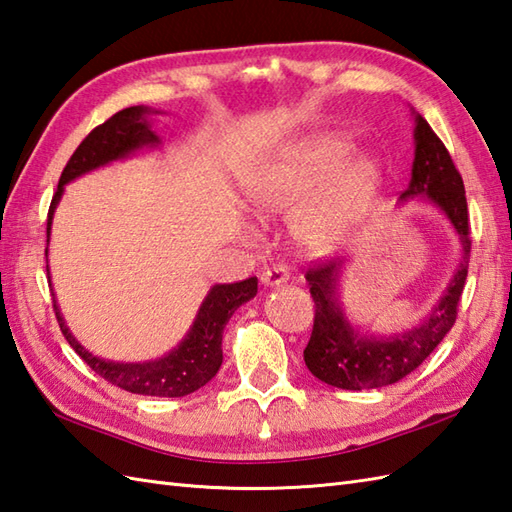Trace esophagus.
Returning a JSON list of instances; mask_svg holds the SVG:
<instances>
[{"label": "esophagus", "mask_w": 512, "mask_h": 512, "mask_svg": "<svg viewBox=\"0 0 512 512\" xmlns=\"http://www.w3.org/2000/svg\"><path fill=\"white\" fill-rule=\"evenodd\" d=\"M290 279V268L285 264H272L261 272V283L264 285H281Z\"/></svg>", "instance_id": "esophagus-1"}]
</instances>
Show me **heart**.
<instances>
[{
    "instance_id": "b5f03b06",
    "label": "heart",
    "mask_w": 512,
    "mask_h": 512,
    "mask_svg": "<svg viewBox=\"0 0 512 512\" xmlns=\"http://www.w3.org/2000/svg\"><path fill=\"white\" fill-rule=\"evenodd\" d=\"M344 135H318L257 165L244 176V196L259 216L299 209L294 233L312 251H329L360 227L384 181L375 157H353Z\"/></svg>"
}]
</instances>
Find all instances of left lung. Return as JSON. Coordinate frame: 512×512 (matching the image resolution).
<instances>
[{"label":"left lung","mask_w":512,"mask_h":512,"mask_svg":"<svg viewBox=\"0 0 512 512\" xmlns=\"http://www.w3.org/2000/svg\"><path fill=\"white\" fill-rule=\"evenodd\" d=\"M414 124L417 126H414L412 178L406 192L401 194V200H430L434 207L441 209L460 237L462 259L454 279L449 281L445 294L434 305L430 316L406 334L388 338L360 334L344 316L338 301V279L344 261H312L305 279L310 283L316 314L303 358L320 382L342 390L382 388L410 375L414 368H419L430 358V353L454 327L458 316V303L462 290H465L471 257L465 185L432 126L419 113L414 115Z\"/></svg>","instance_id":"left-lung-1"}]
</instances>
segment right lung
Instances as JSON below:
<instances>
[{
    "label": "right lung",
    "instance_id": "add662e5",
    "mask_svg": "<svg viewBox=\"0 0 512 512\" xmlns=\"http://www.w3.org/2000/svg\"><path fill=\"white\" fill-rule=\"evenodd\" d=\"M150 113L152 111L148 106H130V109H124L109 117L104 124L95 126L91 133L82 139V144L67 161L61 174V181H58L56 194L52 198L50 213H47V242H50L54 209L69 181H74V178L95 168H102L106 163L124 159L139 148L159 144V137L148 122ZM47 279H50V270H47ZM255 294L257 277H248L237 283L213 285L209 294L205 296V301L200 305L192 329L187 331V336L181 340V344L159 360L137 364L95 358L93 353H89L74 336H71L56 301L54 312L65 340L71 344V349H74L80 358L109 384L120 386L128 392H135V395L185 397L211 382V377H216L222 364V331L227 327L229 318L233 316L237 307L251 301Z\"/></svg>",
    "mask_w": 512,
    "mask_h": 512
}]
</instances>
